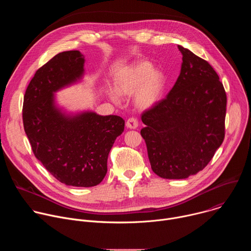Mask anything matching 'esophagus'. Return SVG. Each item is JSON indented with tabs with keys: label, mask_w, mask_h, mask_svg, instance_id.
<instances>
[{
	"label": "esophagus",
	"mask_w": 251,
	"mask_h": 251,
	"mask_svg": "<svg viewBox=\"0 0 251 251\" xmlns=\"http://www.w3.org/2000/svg\"><path fill=\"white\" fill-rule=\"evenodd\" d=\"M138 125H139V122H138V120H137L136 118H134V117L129 118V119L127 120V122H126V127L129 128V129H136V128L138 127Z\"/></svg>",
	"instance_id": "obj_1"
}]
</instances>
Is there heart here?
I'll return each mask as SVG.
<instances>
[{
    "instance_id": "obj_1",
    "label": "heart",
    "mask_w": 251,
    "mask_h": 251,
    "mask_svg": "<svg viewBox=\"0 0 251 251\" xmlns=\"http://www.w3.org/2000/svg\"><path fill=\"white\" fill-rule=\"evenodd\" d=\"M165 82V75L160 69L153 68L149 61L139 60L120 71L115 79V90L121 96L135 94L134 103L138 108L148 109L161 99ZM117 94L108 91L109 98L115 103L119 101Z\"/></svg>"
}]
</instances>
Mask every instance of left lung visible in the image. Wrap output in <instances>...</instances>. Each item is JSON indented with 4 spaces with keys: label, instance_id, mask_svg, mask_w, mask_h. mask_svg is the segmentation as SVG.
I'll list each match as a JSON object with an SVG mask.
<instances>
[{
    "label": "left lung",
    "instance_id": "left-lung-1",
    "mask_svg": "<svg viewBox=\"0 0 251 251\" xmlns=\"http://www.w3.org/2000/svg\"><path fill=\"white\" fill-rule=\"evenodd\" d=\"M181 73L166 98L143 112L153 172L178 180L196 175L212 159L225 139L226 94L218 74L204 59L177 46Z\"/></svg>",
    "mask_w": 251,
    "mask_h": 251
}]
</instances>
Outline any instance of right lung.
I'll return each mask as SVG.
<instances>
[{"label":"right lung","mask_w":251,"mask_h":251,"mask_svg":"<svg viewBox=\"0 0 251 251\" xmlns=\"http://www.w3.org/2000/svg\"><path fill=\"white\" fill-rule=\"evenodd\" d=\"M84 55L63 51L39 68L30 80L23 106L25 132L32 152L60 183L94 187L107 173V159L125 121L92 111L67 114L56 106L54 93L80 80Z\"/></svg>","instance_id":"add662e5"}]
</instances>
